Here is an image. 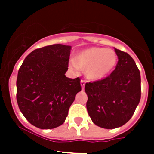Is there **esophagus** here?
Returning <instances> with one entry per match:
<instances>
[{
  "label": "esophagus",
  "instance_id": "esophagus-1",
  "mask_svg": "<svg viewBox=\"0 0 154 154\" xmlns=\"http://www.w3.org/2000/svg\"><path fill=\"white\" fill-rule=\"evenodd\" d=\"M81 85H82V89H83L85 87V82L84 80H82V81H81Z\"/></svg>",
  "mask_w": 154,
  "mask_h": 154
}]
</instances>
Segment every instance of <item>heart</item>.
Wrapping results in <instances>:
<instances>
[{
  "label": "heart",
  "mask_w": 154,
  "mask_h": 154,
  "mask_svg": "<svg viewBox=\"0 0 154 154\" xmlns=\"http://www.w3.org/2000/svg\"><path fill=\"white\" fill-rule=\"evenodd\" d=\"M117 61V54L112 49L92 47L77 53L69 65L73 69H85L89 79L98 80L112 72Z\"/></svg>",
  "instance_id": "heart-1"
}]
</instances>
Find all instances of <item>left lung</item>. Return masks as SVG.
Here are the masks:
<instances>
[{
	"label": "left lung",
	"instance_id": "8db88e82",
	"mask_svg": "<svg viewBox=\"0 0 154 154\" xmlns=\"http://www.w3.org/2000/svg\"><path fill=\"white\" fill-rule=\"evenodd\" d=\"M118 61L110 75L88 82L85 90L89 117L104 129L122 126L134 115L141 99V74L134 60L114 48Z\"/></svg>",
	"mask_w": 154,
	"mask_h": 154
}]
</instances>
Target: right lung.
Segmentation results:
<instances>
[{"label": "right lung", "instance_id": "right-lung-1", "mask_svg": "<svg viewBox=\"0 0 154 154\" xmlns=\"http://www.w3.org/2000/svg\"><path fill=\"white\" fill-rule=\"evenodd\" d=\"M71 46L55 44L37 49L25 57L17 79V101L32 125L42 129L60 126L76 94L79 77H65Z\"/></svg>", "mask_w": 154, "mask_h": 154}]
</instances>
